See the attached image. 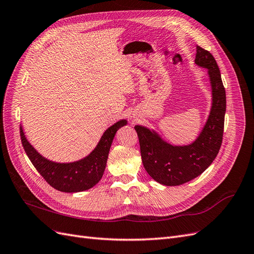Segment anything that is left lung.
I'll use <instances>...</instances> for the list:
<instances>
[{"label":"left lung","mask_w":254,"mask_h":254,"mask_svg":"<svg viewBox=\"0 0 254 254\" xmlns=\"http://www.w3.org/2000/svg\"><path fill=\"white\" fill-rule=\"evenodd\" d=\"M195 63L209 70L213 105L198 139L188 146H172L147 128L135 126L142 162L153 180L164 186H180L201 175L216 158L222 143L226 113V90L212 54L196 45Z\"/></svg>","instance_id":"obj_1"}]
</instances>
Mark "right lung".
Wrapping results in <instances>:
<instances>
[{
    "mask_svg": "<svg viewBox=\"0 0 254 254\" xmlns=\"http://www.w3.org/2000/svg\"><path fill=\"white\" fill-rule=\"evenodd\" d=\"M127 124L125 120L115 123L103 134L95 149L88 157L74 163L51 162L38 153L20 128V136L27 157L36 170L52 188L65 193H75L93 188L102 179L108 159L110 146L118 129Z\"/></svg>",
    "mask_w": 254,
    "mask_h": 254,
    "instance_id": "add662e5",
    "label": "right lung"
}]
</instances>
